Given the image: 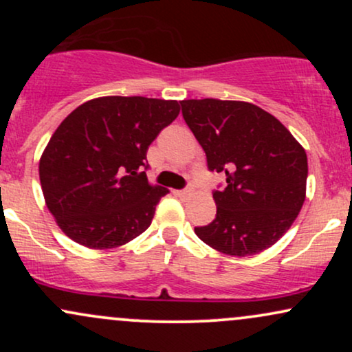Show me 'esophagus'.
Returning a JSON list of instances; mask_svg holds the SVG:
<instances>
[{
	"label": "esophagus",
	"mask_w": 352,
	"mask_h": 352,
	"mask_svg": "<svg viewBox=\"0 0 352 352\" xmlns=\"http://www.w3.org/2000/svg\"><path fill=\"white\" fill-rule=\"evenodd\" d=\"M193 193V190H192V187H188V188H185V190H180V192H177V195H180V197H184V199H188L190 195H192Z\"/></svg>",
	"instance_id": "34e87169"
}]
</instances>
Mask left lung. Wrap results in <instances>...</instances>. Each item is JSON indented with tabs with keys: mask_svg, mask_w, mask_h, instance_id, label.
Instances as JSON below:
<instances>
[{
	"mask_svg": "<svg viewBox=\"0 0 352 352\" xmlns=\"http://www.w3.org/2000/svg\"><path fill=\"white\" fill-rule=\"evenodd\" d=\"M182 114L227 187L197 236L230 256H252L288 232L306 199L308 157L276 117L243 100H182Z\"/></svg>",
	"mask_w": 352,
	"mask_h": 352,
	"instance_id": "1",
	"label": "left lung"
}]
</instances>
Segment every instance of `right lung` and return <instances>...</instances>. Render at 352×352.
Returning a JSON list of instances; mask_svg holds the SVG:
<instances>
[{
  "label": "right lung",
  "mask_w": 352,
  "mask_h": 352,
  "mask_svg": "<svg viewBox=\"0 0 352 352\" xmlns=\"http://www.w3.org/2000/svg\"><path fill=\"white\" fill-rule=\"evenodd\" d=\"M179 112L177 100L106 96L80 104L59 124L39 159V180L64 235L109 250L151 227L168 190L147 180L145 155Z\"/></svg>",
  "instance_id": "obj_1"
}]
</instances>
